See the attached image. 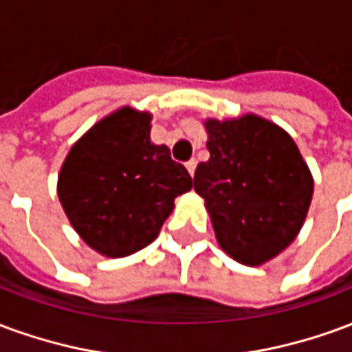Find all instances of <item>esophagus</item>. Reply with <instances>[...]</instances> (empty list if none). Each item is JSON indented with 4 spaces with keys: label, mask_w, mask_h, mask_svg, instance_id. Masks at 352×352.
Segmentation results:
<instances>
[{
    "label": "esophagus",
    "mask_w": 352,
    "mask_h": 352,
    "mask_svg": "<svg viewBox=\"0 0 352 352\" xmlns=\"http://www.w3.org/2000/svg\"><path fill=\"white\" fill-rule=\"evenodd\" d=\"M184 166H186V169H188V173H190V175H194V171H196V160L192 158V160L186 162Z\"/></svg>",
    "instance_id": "1"
}]
</instances>
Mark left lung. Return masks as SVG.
I'll list each match as a JSON object with an SVG mask.
<instances>
[{"mask_svg":"<svg viewBox=\"0 0 352 352\" xmlns=\"http://www.w3.org/2000/svg\"><path fill=\"white\" fill-rule=\"evenodd\" d=\"M209 160L199 162L194 190L206 199L217 243L245 265H262L300 234L313 175L294 139L264 116L206 118Z\"/></svg>","mask_w":352,"mask_h":352,"instance_id":"left-lung-1","label":"left lung"}]
</instances>
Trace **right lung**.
I'll list each match as a JSON object with an SVG mask.
<instances>
[{
    "label": "right lung",
    "instance_id": "right-lung-1",
    "mask_svg": "<svg viewBox=\"0 0 352 352\" xmlns=\"http://www.w3.org/2000/svg\"><path fill=\"white\" fill-rule=\"evenodd\" d=\"M148 111L116 109L69 148L56 192L73 230L101 256L124 258L160 234L175 198L192 188L184 166L151 141Z\"/></svg>",
    "mask_w": 352,
    "mask_h": 352
}]
</instances>
